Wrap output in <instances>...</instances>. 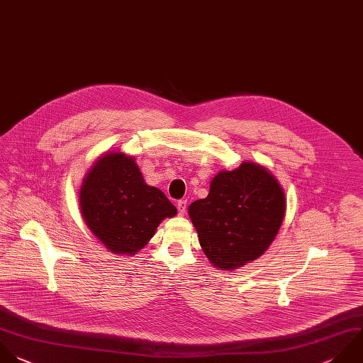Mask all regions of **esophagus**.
I'll list each match as a JSON object with an SVG mask.
<instances>
[{"label": "esophagus", "instance_id": "1", "mask_svg": "<svg viewBox=\"0 0 363 363\" xmlns=\"http://www.w3.org/2000/svg\"><path fill=\"white\" fill-rule=\"evenodd\" d=\"M186 210H187V200H179L177 201V211H179V214L184 216Z\"/></svg>", "mask_w": 363, "mask_h": 363}]
</instances>
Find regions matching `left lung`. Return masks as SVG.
I'll return each mask as SVG.
<instances>
[{
	"label": "left lung",
	"mask_w": 363,
	"mask_h": 363,
	"mask_svg": "<svg viewBox=\"0 0 363 363\" xmlns=\"http://www.w3.org/2000/svg\"><path fill=\"white\" fill-rule=\"evenodd\" d=\"M207 258L233 269L258 258L275 238L285 214V196L272 174L254 163L220 172L206 199L189 207Z\"/></svg>",
	"instance_id": "obj_1"
}]
</instances>
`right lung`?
I'll list each match as a JSON object with an SVG mask.
<instances>
[{
	"mask_svg": "<svg viewBox=\"0 0 363 363\" xmlns=\"http://www.w3.org/2000/svg\"><path fill=\"white\" fill-rule=\"evenodd\" d=\"M79 204L91 231L112 252L135 254L176 207L147 186L133 157L109 153L91 169L81 187Z\"/></svg>",
	"mask_w": 363,
	"mask_h": 363,
	"instance_id": "1",
	"label": "right lung"
}]
</instances>
